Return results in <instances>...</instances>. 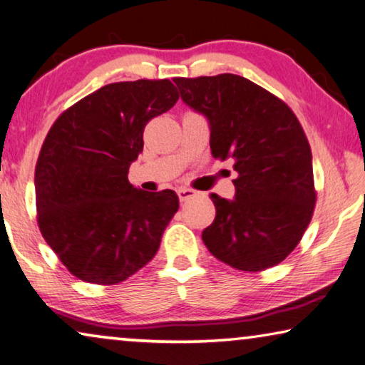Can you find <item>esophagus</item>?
Instances as JSON below:
<instances>
[{"label":"esophagus","instance_id":"esophagus-1","mask_svg":"<svg viewBox=\"0 0 365 365\" xmlns=\"http://www.w3.org/2000/svg\"><path fill=\"white\" fill-rule=\"evenodd\" d=\"M195 195H197V192L194 189H187V187H179L178 189V197H179V200H181V202H186L189 199H192V197H195Z\"/></svg>","mask_w":365,"mask_h":365}]
</instances>
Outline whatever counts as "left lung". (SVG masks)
I'll use <instances>...</instances> for the list:
<instances>
[{
  "instance_id": "1",
  "label": "left lung",
  "mask_w": 365,
  "mask_h": 365,
  "mask_svg": "<svg viewBox=\"0 0 365 365\" xmlns=\"http://www.w3.org/2000/svg\"><path fill=\"white\" fill-rule=\"evenodd\" d=\"M175 83L210 126L215 158H232L235 199L212 194L217 215L202 232L210 254L242 272L278 265L299 244L315 207L312 152L284 101L236 74Z\"/></svg>"
}]
</instances>
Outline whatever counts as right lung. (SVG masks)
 Masks as SVG:
<instances>
[{"mask_svg": "<svg viewBox=\"0 0 365 365\" xmlns=\"http://www.w3.org/2000/svg\"><path fill=\"white\" fill-rule=\"evenodd\" d=\"M178 98L168 79L108 83L66 110L48 133L35 166L38 226L82 282H124L157 254L179 199L170 189L134 187L128 173L145 124Z\"/></svg>", "mask_w": 365, "mask_h": 365, "instance_id": "add662e5", "label": "right lung"}]
</instances>
